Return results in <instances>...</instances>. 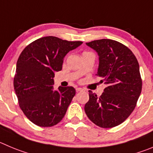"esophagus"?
<instances>
[{"label":"esophagus","instance_id":"1","mask_svg":"<svg viewBox=\"0 0 153 153\" xmlns=\"http://www.w3.org/2000/svg\"><path fill=\"white\" fill-rule=\"evenodd\" d=\"M76 91H77V92H79V91H83V88H76Z\"/></svg>","mask_w":153,"mask_h":153}]
</instances>
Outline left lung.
I'll return each instance as SVG.
<instances>
[{
  "label": "left lung",
  "instance_id": "8db88e82",
  "mask_svg": "<svg viewBox=\"0 0 153 153\" xmlns=\"http://www.w3.org/2000/svg\"><path fill=\"white\" fill-rule=\"evenodd\" d=\"M85 44L97 53L96 76L107 87L99 97L88 91L85 112L96 126L108 128L123 123L133 112L142 89L140 67L128 47L116 40L101 39Z\"/></svg>",
  "mask_w": 153,
  "mask_h": 153
}]
</instances>
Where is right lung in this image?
I'll list each match as a JSON object with an SVG mask.
<instances>
[{
	"label": "right lung",
	"instance_id": "right-lung-1",
	"mask_svg": "<svg viewBox=\"0 0 153 153\" xmlns=\"http://www.w3.org/2000/svg\"><path fill=\"white\" fill-rule=\"evenodd\" d=\"M82 43L49 36L32 42L20 54L14 89L20 108L34 124L51 127L65 116L76 90L72 86L54 89L55 72L62 69L67 54Z\"/></svg>",
	"mask_w": 153,
	"mask_h": 153
}]
</instances>
